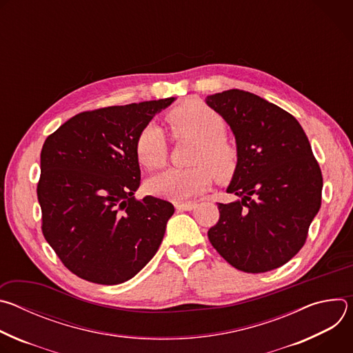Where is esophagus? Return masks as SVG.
<instances>
[{
	"label": "esophagus",
	"mask_w": 353,
	"mask_h": 353,
	"mask_svg": "<svg viewBox=\"0 0 353 353\" xmlns=\"http://www.w3.org/2000/svg\"><path fill=\"white\" fill-rule=\"evenodd\" d=\"M174 207L177 211H192L196 207V204L195 203H176Z\"/></svg>",
	"instance_id": "obj_1"
}]
</instances>
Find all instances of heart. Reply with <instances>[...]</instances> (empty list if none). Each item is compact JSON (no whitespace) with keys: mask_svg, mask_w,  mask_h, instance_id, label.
<instances>
[{"mask_svg":"<svg viewBox=\"0 0 353 353\" xmlns=\"http://www.w3.org/2000/svg\"><path fill=\"white\" fill-rule=\"evenodd\" d=\"M176 138L196 142L190 169H169L148 181V190L173 201H185L203 191L212 174L216 180L230 179L237 168L236 149L223 138L225 121L212 109L199 102H187L168 114ZM138 162L148 170L161 169L168 159V142L162 128L154 123L145 125L135 139Z\"/></svg>","mask_w":353,"mask_h":353,"instance_id":"obj_1","label":"heart"}]
</instances>
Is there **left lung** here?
I'll return each instance as SVG.
<instances>
[{
  "label": "left lung",
  "mask_w": 353,
  "mask_h": 353,
  "mask_svg": "<svg viewBox=\"0 0 353 353\" xmlns=\"http://www.w3.org/2000/svg\"><path fill=\"white\" fill-rule=\"evenodd\" d=\"M230 125L237 168L208 230L218 253L234 268L260 274L293 259L305 245L321 207L323 176L299 121L265 99L240 89L207 97Z\"/></svg>",
  "instance_id": "8db88e82"
}]
</instances>
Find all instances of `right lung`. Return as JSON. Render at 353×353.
Listing matches in <instances>:
<instances>
[{
  "label": "right lung",
  "instance_id": "add662e5",
  "mask_svg": "<svg viewBox=\"0 0 353 353\" xmlns=\"http://www.w3.org/2000/svg\"><path fill=\"white\" fill-rule=\"evenodd\" d=\"M174 97L82 112L43 143L37 199L41 232L77 276L117 285L155 256L174 214L169 201L135 199V139Z\"/></svg>",
  "mask_w": 353,
  "mask_h": 353
}]
</instances>
